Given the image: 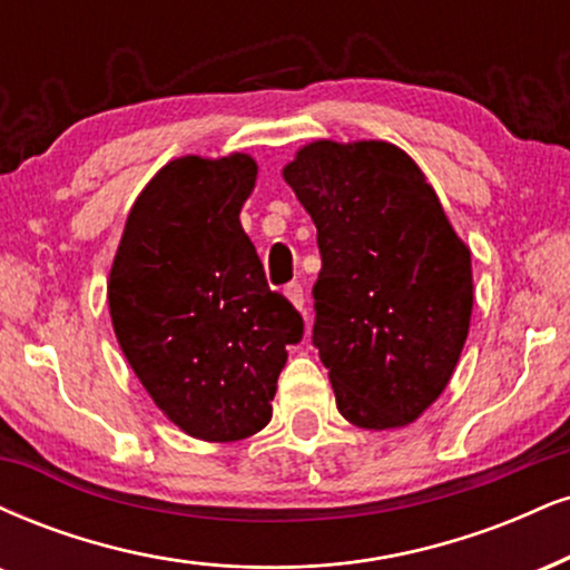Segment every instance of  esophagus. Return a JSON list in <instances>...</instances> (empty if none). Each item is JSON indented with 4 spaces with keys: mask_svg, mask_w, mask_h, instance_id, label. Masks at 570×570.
Here are the masks:
<instances>
[{
    "mask_svg": "<svg viewBox=\"0 0 570 570\" xmlns=\"http://www.w3.org/2000/svg\"><path fill=\"white\" fill-rule=\"evenodd\" d=\"M284 294L292 299L294 307H299V311H303V305H305V289H303V284H299V281H292V284L284 289Z\"/></svg>",
    "mask_w": 570,
    "mask_h": 570,
    "instance_id": "34e87169",
    "label": "esophagus"
}]
</instances>
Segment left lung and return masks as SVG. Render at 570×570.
<instances>
[{
	"mask_svg": "<svg viewBox=\"0 0 570 570\" xmlns=\"http://www.w3.org/2000/svg\"><path fill=\"white\" fill-rule=\"evenodd\" d=\"M284 180L318 230L313 345L340 414L366 430L414 422L468 340L470 249L420 167L390 142H311Z\"/></svg>",
	"mask_w": 570,
	"mask_h": 570,
	"instance_id": "1",
	"label": "left lung"
}]
</instances>
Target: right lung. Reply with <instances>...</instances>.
<instances>
[{
  "label": "right lung",
  "instance_id": "right-lung-1",
  "mask_svg": "<svg viewBox=\"0 0 570 570\" xmlns=\"http://www.w3.org/2000/svg\"><path fill=\"white\" fill-rule=\"evenodd\" d=\"M255 177L244 154L169 161L137 196L108 281L129 366L202 441H242L271 422L286 347L305 334L238 219Z\"/></svg>",
  "mask_w": 570,
  "mask_h": 570
}]
</instances>
